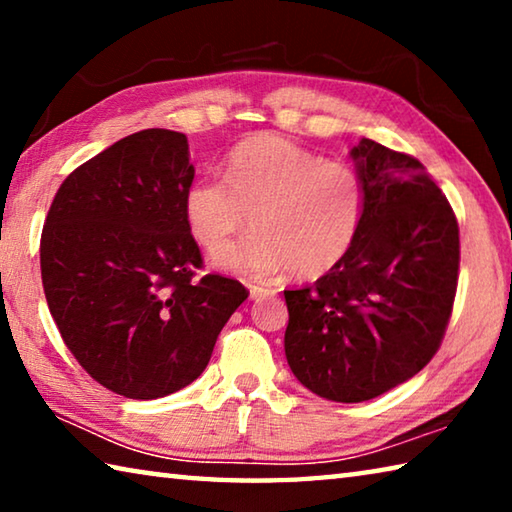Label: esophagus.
I'll return each instance as SVG.
<instances>
[{"label": "esophagus", "instance_id": "obj_1", "mask_svg": "<svg viewBox=\"0 0 512 512\" xmlns=\"http://www.w3.org/2000/svg\"><path fill=\"white\" fill-rule=\"evenodd\" d=\"M248 291H250V298H253V300L266 298V296H273V293H275L273 289H268V287H259V284H250Z\"/></svg>", "mask_w": 512, "mask_h": 512}]
</instances>
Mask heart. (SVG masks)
<instances>
[{"instance_id": "obj_1", "label": "heart", "mask_w": 512, "mask_h": 512, "mask_svg": "<svg viewBox=\"0 0 512 512\" xmlns=\"http://www.w3.org/2000/svg\"><path fill=\"white\" fill-rule=\"evenodd\" d=\"M254 216L258 232L216 264L248 277L289 268L314 280L343 262L363 216V183L350 164L323 160L280 135H255L230 151L225 180L201 178L185 194L196 244L216 253Z\"/></svg>"}]
</instances>
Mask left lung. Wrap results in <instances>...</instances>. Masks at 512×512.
Wrapping results in <instances>:
<instances>
[{
  "label": "left lung",
  "instance_id": "8db88e82",
  "mask_svg": "<svg viewBox=\"0 0 512 512\" xmlns=\"http://www.w3.org/2000/svg\"><path fill=\"white\" fill-rule=\"evenodd\" d=\"M350 155L363 183L357 239L311 287L284 291L291 372L343 404L384 395L427 366L461 262L452 205L418 160L366 137Z\"/></svg>",
  "mask_w": 512,
  "mask_h": 512
}]
</instances>
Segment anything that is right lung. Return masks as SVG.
<instances>
[{"label":"right lung","instance_id":"right-lung-1","mask_svg":"<svg viewBox=\"0 0 512 512\" xmlns=\"http://www.w3.org/2000/svg\"><path fill=\"white\" fill-rule=\"evenodd\" d=\"M192 183L187 137L149 128L69 173L42 228V287L60 336L92 379L131 400L201 377L248 298L230 277H196Z\"/></svg>","mask_w":512,"mask_h":512}]
</instances>
